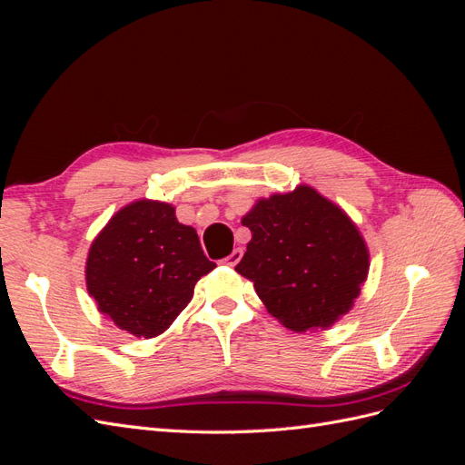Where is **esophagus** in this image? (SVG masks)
Listing matches in <instances>:
<instances>
[{
  "mask_svg": "<svg viewBox=\"0 0 465 465\" xmlns=\"http://www.w3.org/2000/svg\"><path fill=\"white\" fill-rule=\"evenodd\" d=\"M241 258H242V248H234V250L231 252V254H229L227 258H224L223 262L232 267V265H236L238 262H241Z\"/></svg>",
  "mask_w": 465,
  "mask_h": 465,
  "instance_id": "esophagus-1",
  "label": "esophagus"
}]
</instances>
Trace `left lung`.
Listing matches in <instances>:
<instances>
[{"label":"left lung","mask_w":465,"mask_h":465,"mask_svg":"<svg viewBox=\"0 0 465 465\" xmlns=\"http://www.w3.org/2000/svg\"><path fill=\"white\" fill-rule=\"evenodd\" d=\"M252 241L234 270L285 328H328L359 297L369 252L343 211L301 186L260 200L242 219Z\"/></svg>","instance_id":"1"}]
</instances>
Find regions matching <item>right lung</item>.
I'll return each instance as SVG.
<instances>
[{
  "label": "right lung",
  "instance_id": "obj_1",
  "mask_svg": "<svg viewBox=\"0 0 465 465\" xmlns=\"http://www.w3.org/2000/svg\"><path fill=\"white\" fill-rule=\"evenodd\" d=\"M213 267L198 232L176 221L173 205L142 200L120 209L94 238L87 289L118 328L154 337L184 311L195 283Z\"/></svg>",
  "mask_w": 465,
  "mask_h": 465
}]
</instances>
